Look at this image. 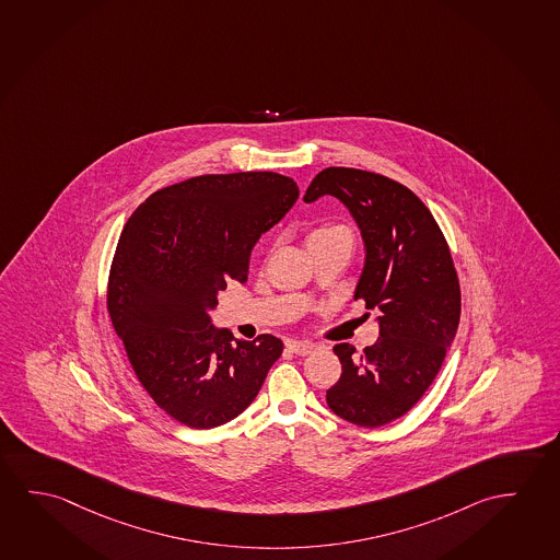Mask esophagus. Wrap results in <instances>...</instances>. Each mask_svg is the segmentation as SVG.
Instances as JSON below:
<instances>
[{"label": "esophagus", "instance_id": "obj_1", "mask_svg": "<svg viewBox=\"0 0 560 560\" xmlns=\"http://www.w3.org/2000/svg\"><path fill=\"white\" fill-rule=\"evenodd\" d=\"M285 347H288V350H292L293 354L298 355L310 354V352L315 350L313 342H303V340H288Z\"/></svg>", "mask_w": 560, "mask_h": 560}]
</instances>
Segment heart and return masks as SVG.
<instances>
[{
	"mask_svg": "<svg viewBox=\"0 0 560 560\" xmlns=\"http://www.w3.org/2000/svg\"><path fill=\"white\" fill-rule=\"evenodd\" d=\"M338 231H345L342 228H319V230L313 231L310 235L311 240H317V237H325V235H330V233H338Z\"/></svg>",
	"mask_w": 560,
	"mask_h": 560,
	"instance_id": "1",
	"label": "heart"
}]
</instances>
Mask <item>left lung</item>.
Listing matches in <instances>:
<instances>
[{"label":"left lung","instance_id":"1","mask_svg":"<svg viewBox=\"0 0 560 560\" xmlns=\"http://www.w3.org/2000/svg\"><path fill=\"white\" fill-rule=\"evenodd\" d=\"M335 196L360 228L365 260L354 300L377 311L380 338L355 355L335 354L342 375L327 405L355 427L377 428L409 412L442 368L462 315L459 280L442 231L424 202L397 180L350 167H329L303 200Z\"/></svg>","mask_w":560,"mask_h":560}]
</instances>
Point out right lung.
I'll return each mask as SVG.
<instances>
[{"label": "right lung", "instance_id": "add662e5", "mask_svg": "<svg viewBox=\"0 0 560 560\" xmlns=\"http://www.w3.org/2000/svg\"><path fill=\"white\" fill-rule=\"evenodd\" d=\"M300 196L292 178L257 171L161 188L116 245L108 315L151 399L180 424L222 427L255 400L284 345L213 327L218 293L245 282L250 250Z\"/></svg>", "mask_w": 560, "mask_h": 560}]
</instances>
